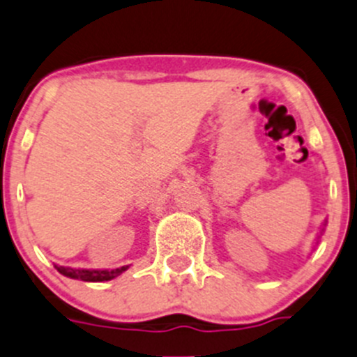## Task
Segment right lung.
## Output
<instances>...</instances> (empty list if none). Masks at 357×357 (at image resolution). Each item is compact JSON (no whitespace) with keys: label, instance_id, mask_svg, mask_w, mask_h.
<instances>
[{"label":"right lung","instance_id":"1","mask_svg":"<svg viewBox=\"0 0 357 357\" xmlns=\"http://www.w3.org/2000/svg\"><path fill=\"white\" fill-rule=\"evenodd\" d=\"M59 272L66 278L71 279H79V281L86 282H102V281H112L116 275H120L122 272H126L129 266H120V268H113V271H86V268H71V266H57Z\"/></svg>","mask_w":357,"mask_h":357}]
</instances>
